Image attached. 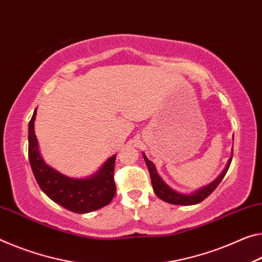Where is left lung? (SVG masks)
Wrapping results in <instances>:
<instances>
[{"instance_id": "left-lung-1", "label": "left lung", "mask_w": 262, "mask_h": 262, "mask_svg": "<svg viewBox=\"0 0 262 262\" xmlns=\"http://www.w3.org/2000/svg\"><path fill=\"white\" fill-rule=\"evenodd\" d=\"M142 155H143L144 161H146L149 173H150V180H151L154 192L156 193L157 197L161 198L162 201L170 203V204H173V205H194V204H198V203H201L202 201H204L206 197H209L210 194L213 192V190H215V188H217L219 183L223 181L224 176L226 175L227 170L230 168L232 155H233V149H232V155L230 157V160H228L226 167L223 170L221 175L215 178L213 182H211L210 184L203 186V188H199L191 193H182V192H178L176 190H173L172 188H170V186L165 183L163 180H162L159 173H157L155 165H154L151 161H149L147 159L146 154L143 152Z\"/></svg>"}]
</instances>
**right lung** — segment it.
<instances>
[{"label":"right lung","mask_w":262,"mask_h":262,"mask_svg":"<svg viewBox=\"0 0 262 262\" xmlns=\"http://www.w3.org/2000/svg\"><path fill=\"white\" fill-rule=\"evenodd\" d=\"M37 111L29 122V162L41 191L53 202L76 213H89L108 205L115 194L114 163L110 157L93 175L85 178L69 177L45 163L35 134Z\"/></svg>","instance_id":"1"}]
</instances>
